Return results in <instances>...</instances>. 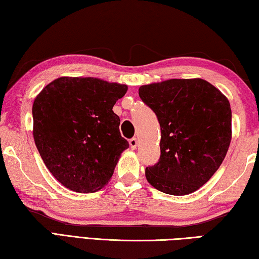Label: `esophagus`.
<instances>
[{"label": "esophagus", "instance_id": "1", "mask_svg": "<svg viewBox=\"0 0 259 259\" xmlns=\"http://www.w3.org/2000/svg\"><path fill=\"white\" fill-rule=\"evenodd\" d=\"M130 146L132 149H136V146H138V139L136 138H132L131 140H130Z\"/></svg>", "mask_w": 259, "mask_h": 259}]
</instances>
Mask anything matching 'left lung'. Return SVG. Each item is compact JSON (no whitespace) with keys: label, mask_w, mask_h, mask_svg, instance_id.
Wrapping results in <instances>:
<instances>
[{"label":"left lung","mask_w":259,"mask_h":259,"mask_svg":"<svg viewBox=\"0 0 259 259\" xmlns=\"http://www.w3.org/2000/svg\"><path fill=\"white\" fill-rule=\"evenodd\" d=\"M140 98L157 115L160 159L146 167L154 188L182 196L207 183L231 142L230 102L203 79H171L140 87Z\"/></svg>","instance_id":"obj_1"}]
</instances>
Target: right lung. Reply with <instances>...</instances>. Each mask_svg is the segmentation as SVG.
I'll return each instance as SVG.
<instances>
[{"instance_id": "1", "label": "right lung", "mask_w": 259, "mask_h": 259, "mask_svg": "<svg viewBox=\"0 0 259 259\" xmlns=\"http://www.w3.org/2000/svg\"><path fill=\"white\" fill-rule=\"evenodd\" d=\"M127 85L97 77L62 76L32 105L33 139L44 163L63 186L95 193L108 184L128 142L113 111Z\"/></svg>"}]
</instances>
